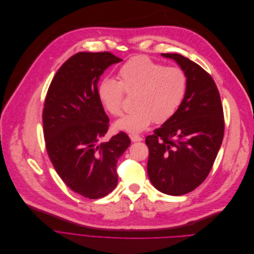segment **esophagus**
<instances>
[{"mask_svg": "<svg viewBox=\"0 0 254 254\" xmlns=\"http://www.w3.org/2000/svg\"><path fill=\"white\" fill-rule=\"evenodd\" d=\"M130 139L132 142H137V141H142L143 138L139 135H130Z\"/></svg>", "mask_w": 254, "mask_h": 254, "instance_id": "1", "label": "esophagus"}]
</instances>
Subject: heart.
Listing matches in <instances>:
<instances>
[{
    "mask_svg": "<svg viewBox=\"0 0 254 254\" xmlns=\"http://www.w3.org/2000/svg\"><path fill=\"white\" fill-rule=\"evenodd\" d=\"M118 81L105 78L98 84L97 96L103 109L114 117L123 114L125 94L133 95L135 108L117 121L115 127L136 133L153 121L162 124L177 111L187 88L184 71L178 67H164L147 56L126 61L117 71Z\"/></svg>",
    "mask_w": 254,
    "mask_h": 254,
    "instance_id": "b5f03b06",
    "label": "heart"
}]
</instances>
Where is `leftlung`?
I'll use <instances>...</instances> for the list:
<instances>
[{"instance_id": "left-lung-1", "label": "left lung", "mask_w": 254, "mask_h": 254, "mask_svg": "<svg viewBox=\"0 0 254 254\" xmlns=\"http://www.w3.org/2000/svg\"><path fill=\"white\" fill-rule=\"evenodd\" d=\"M175 60L187 78L186 93L175 114L148 135L147 172L153 186L183 195L208 176L224 135V115L217 86L203 68L179 54Z\"/></svg>"}]
</instances>
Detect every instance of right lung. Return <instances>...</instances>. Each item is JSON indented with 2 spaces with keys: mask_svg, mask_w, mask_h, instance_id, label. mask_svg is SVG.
I'll use <instances>...</instances> for the list:
<instances>
[{
  "mask_svg": "<svg viewBox=\"0 0 254 254\" xmlns=\"http://www.w3.org/2000/svg\"><path fill=\"white\" fill-rule=\"evenodd\" d=\"M122 59L110 52H80L69 58L51 82L44 102L46 150L56 172L74 192L102 198L116 187L117 162L130 145L124 132L100 143L109 118L97 96L100 76Z\"/></svg>",
  "mask_w": 254,
  "mask_h": 254,
  "instance_id": "1",
  "label": "right lung"
}]
</instances>
